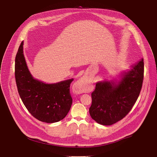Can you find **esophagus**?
I'll return each instance as SVG.
<instances>
[{
	"label": "esophagus",
	"instance_id": "1",
	"mask_svg": "<svg viewBox=\"0 0 157 157\" xmlns=\"http://www.w3.org/2000/svg\"><path fill=\"white\" fill-rule=\"evenodd\" d=\"M87 88V85L85 82L84 77L81 78L79 81L76 82L73 86V90L76 93H82L85 92L86 89Z\"/></svg>",
	"mask_w": 157,
	"mask_h": 157
}]
</instances>
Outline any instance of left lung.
<instances>
[{
  "instance_id": "8db88e82",
  "label": "left lung",
  "mask_w": 157,
  "mask_h": 157,
  "mask_svg": "<svg viewBox=\"0 0 157 157\" xmlns=\"http://www.w3.org/2000/svg\"><path fill=\"white\" fill-rule=\"evenodd\" d=\"M130 67L121 72L118 79L96 83L89 114L98 124L110 125L121 121L137 100L144 79V59Z\"/></svg>"
}]
</instances>
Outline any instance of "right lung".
I'll return each mask as SVG.
<instances>
[{"label":"right lung","instance_id":"obj_1","mask_svg":"<svg viewBox=\"0 0 157 157\" xmlns=\"http://www.w3.org/2000/svg\"><path fill=\"white\" fill-rule=\"evenodd\" d=\"M24 41L15 57V76L18 92L29 113L36 119L54 123L63 119L73 99L70 87L73 78L56 83H45L33 77L24 55Z\"/></svg>","mask_w":157,"mask_h":157}]
</instances>
